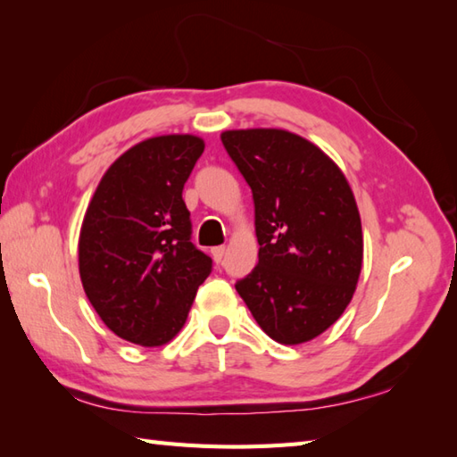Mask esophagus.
Masks as SVG:
<instances>
[{
  "label": "esophagus",
  "instance_id": "1",
  "mask_svg": "<svg viewBox=\"0 0 457 457\" xmlns=\"http://www.w3.org/2000/svg\"><path fill=\"white\" fill-rule=\"evenodd\" d=\"M211 254H212V258H215L217 263H220V260L225 258V246H215L211 250Z\"/></svg>",
  "mask_w": 457,
  "mask_h": 457
}]
</instances>
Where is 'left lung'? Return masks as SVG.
I'll return each instance as SVG.
<instances>
[{
	"label": "left lung",
	"instance_id": "obj_1",
	"mask_svg": "<svg viewBox=\"0 0 457 457\" xmlns=\"http://www.w3.org/2000/svg\"><path fill=\"white\" fill-rule=\"evenodd\" d=\"M252 189L258 266L235 283L260 328L279 344H303L340 319L361 270L356 199L320 148L279 129L220 135Z\"/></svg>",
	"mask_w": 457,
	"mask_h": 457
}]
</instances>
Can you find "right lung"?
I'll return each mask as SVG.
<instances>
[{"label": "right lung", "mask_w": 457, "mask_h": 457, "mask_svg": "<svg viewBox=\"0 0 457 457\" xmlns=\"http://www.w3.org/2000/svg\"><path fill=\"white\" fill-rule=\"evenodd\" d=\"M205 150L194 135L138 143L101 178L79 232V278L119 338L162 346L184 327L212 260L191 242L186 181Z\"/></svg>", "instance_id": "right-lung-1"}]
</instances>
